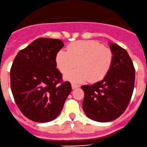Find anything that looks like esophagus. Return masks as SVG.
<instances>
[{"label": "esophagus", "mask_w": 147, "mask_h": 147, "mask_svg": "<svg viewBox=\"0 0 147 147\" xmlns=\"http://www.w3.org/2000/svg\"><path fill=\"white\" fill-rule=\"evenodd\" d=\"M80 87V86L78 85V84H73V83H72V90H75V89L78 88V87Z\"/></svg>", "instance_id": "34e87169"}]
</instances>
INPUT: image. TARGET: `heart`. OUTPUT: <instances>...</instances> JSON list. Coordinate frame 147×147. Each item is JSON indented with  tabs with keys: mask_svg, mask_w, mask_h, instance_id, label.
<instances>
[{
	"mask_svg": "<svg viewBox=\"0 0 147 147\" xmlns=\"http://www.w3.org/2000/svg\"><path fill=\"white\" fill-rule=\"evenodd\" d=\"M113 61V53L95 40H78L67 46V50H60L55 56L56 66L65 74L76 66L78 68L66 74L65 80L81 83L95 82L103 79Z\"/></svg>",
	"mask_w": 147,
	"mask_h": 147,
	"instance_id": "heart-1",
	"label": "heart"
}]
</instances>
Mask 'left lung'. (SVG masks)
Listing matches in <instances>:
<instances>
[{"label": "left lung", "instance_id": "1", "mask_svg": "<svg viewBox=\"0 0 147 147\" xmlns=\"http://www.w3.org/2000/svg\"><path fill=\"white\" fill-rule=\"evenodd\" d=\"M113 61L102 80L81 87L84 92L82 108L90 119L99 122L116 119L125 111L131 100L135 69L124 49L109 42Z\"/></svg>", "mask_w": 147, "mask_h": 147}]
</instances>
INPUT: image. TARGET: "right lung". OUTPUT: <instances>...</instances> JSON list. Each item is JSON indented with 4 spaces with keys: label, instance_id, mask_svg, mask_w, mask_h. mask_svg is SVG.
<instances>
[{
    "label": "right lung",
    "instance_id": "1",
    "mask_svg": "<svg viewBox=\"0 0 147 147\" xmlns=\"http://www.w3.org/2000/svg\"><path fill=\"white\" fill-rule=\"evenodd\" d=\"M63 46L61 40L38 38L19 51L12 65L10 87L15 102L35 122L55 119L72 91L70 83L61 82L62 74L56 68L55 56Z\"/></svg>",
    "mask_w": 147,
    "mask_h": 147
}]
</instances>
